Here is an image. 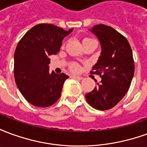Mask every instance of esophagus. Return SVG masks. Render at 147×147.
<instances>
[{
    "instance_id": "esophagus-1",
    "label": "esophagus",
    "mask_w": 147,
    "mask_h": 147,
    "mask_svg": "<svg viewBox=\"0 0 147 147\" xmlns=\"http://www.w3.org/2000/svg\"><path fill=\"white\" fill-rule=\"evenodd\" d=\"M71 78H73V79H75V80H82L83 79V77L77 76H71Z\"/></svg>"
}]
</instances>
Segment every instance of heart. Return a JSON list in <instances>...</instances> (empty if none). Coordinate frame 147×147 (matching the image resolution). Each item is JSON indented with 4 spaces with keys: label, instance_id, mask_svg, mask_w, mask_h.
Instances as JSON below:
<instances>
[{
    "label": "heart",
    "instance_id": "b5f03b06",
    "mask_svg": "<svg viewBox=\"0 0 147 147\" xmlns=\"http://www.w3.org/2000/svg\"><path fill=\"white\" fill-rule=\"evenodd\" d=\"M90 40H92V38H84L83 39V43H85L86 42H87V41H90ZM79 69H80V66L77 64H76V63H73V64H71L70 65V70L74 71V72L78 71Z\"/></svg>",
    "mask_w": 147,
    "mask_h": 147
}]
</instances>
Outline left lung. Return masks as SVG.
I'll list each match as a JSON object with an SVG mask.
<instances>
[{
    "label": "left lung",
    "instance_id": "8db88e82",
    "mask_svg": "<svg viewBox=\"0 0 147 147\" xmlns=\"http://www.w3.org/2000/svg\"><path fill=\"white\" fill-rule=\"evenodd\" d=\"M90 30L102 45L101 56L90 73L98 75L102 80L86 94V99L93 108L107 110L113 108L129 89L135 71L132 51L126 38L113 27L98 24Z\"/></svg>",
    "mask_w": 147,
    "mask_h": 147
}]
</instances>
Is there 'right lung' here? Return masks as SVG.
I'll return each mask as SVG.
<instances>
[{
    "mask_svg": "<svg viewBox=\"0 0 147 147\" xmlns=\"http://www.w3.org/2000/svg\"><path fill=\"white\" fill-rule=\"evenodd\" d=\"M73 29L64 30L49 24H38L18 43L14 56L16 83L27 102L37 107H49L57 102L64 81V73H49V56L57 54L62 40Z\"/></svg>",
    "mask_w": 147,
    "mask_h": 147,
    "instance_id": "add662e5",
    "label": "right lung"
}]
</instances>
